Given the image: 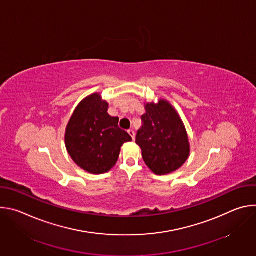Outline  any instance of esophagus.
<instances>
[{
	"mask_svg": "<svg viewBox=\"0 0 256 256\" xmlns=\"http://www.w3.org/2000/svg\"><path fill=\"white\" fill-rule=\"evenodd\" d=\"M128 134L132 136V140H134V136H136L134 132L132 130H128Z\"/></svg>",
	"mask_w": 256,
	"mask_h": 256,
	"instance_id": "obj_1",
	"label": "esophagus"
}]
</instances>
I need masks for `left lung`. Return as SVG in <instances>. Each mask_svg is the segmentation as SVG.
<instances>
[{"instance_id": "8db88e82", "label": "left lung", "mask_w": 256, "mask_h": 256, "mask_svg": "<svg viewBox=\"0 0 256 256\" xmlns=\"http://www.w3.org/2000/svg\"><path fill=\"white\" fill-rule=\"evenodd\" d=\"M142 126L136 132L144 162L156 175L178 170L190 157V144L186 126L176 109L165 99L144 103Z\"/></svg>"}]
</instances>
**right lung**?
I'll use <instances>...</instances> for the list:
<instances>
[{
  "mask_svg": "<svg viewBox=\"0 0 256 256\" xmlns=\"http://www.w3.org/2000/svg\"><path fill=\"white\" fill-rule=\"evenodd\" d=\"M108 103L100 93L85 97L75 108L64 134L66 148L80 168L103 174L118 162L122 146L132 136L118 128V118L107 114Z\"/></svg>",
  "mask_w": 256,
  "mask_h": 256,
  "instance_id": "add662e5",
  "label": "right lung"
}]
</instances>
